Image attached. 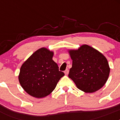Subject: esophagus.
I'll use <instances>...</instances> for the list:
<instances>
[{
    "label": "esophagus",
    "mask_w": 120,
    "mask_h": 120,
    "mask_svg": "<svg viewBox=\"0 0 120 120\" xmlns=\"http://www.w3.org/2000/svg\"><path fill=\"white\" fill-rule=\"evenodd\" d=\"M68 72H69V71H68V70H65V71H64V73H65V75H67L68 74Z\"/></svg>",
    "instance_id": "obj_1"
}]
</instances>
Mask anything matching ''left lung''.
Here are the masks:
<instances>
[{
  "label": "left lung",
  "instance_id": "1",
  "mask_svg": "<svg viewBox=\"0 0 120 120\" xmlns=\"http://www.w3.org/2000/svg\"><path fill=\"white\" fill-rule=\"evenodd\" d=\"M69 53L73 63L68 77L77 88L92 93L105 84L110 68L103 55L88 45H82L77 50H70Z\"/></svg>",
  "mask_w": 120,
  "mask_h": 120
}]
</instances>
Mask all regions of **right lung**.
Here are the masks:
<instances>
[{
	"label": "right lung",
	"mask_w": 120,
	"mask_h": 120,
	"mask_svg": "<svg viewBox=\"0 0 120 120\" xmlns=\"http://www.w3.org/2000/svg\"><path fill=\"white\" fill-rule=\"evenodd\" d=\"M53 53L41 48L22 65L19 74L20 83L24 91L37 98L48 96L55 90L64 73L52 59Z\"/></svg>",
	"instance_id": "1"
}]
</instances>
